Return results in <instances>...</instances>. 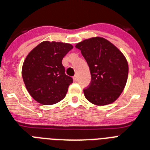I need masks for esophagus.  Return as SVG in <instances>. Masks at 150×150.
I'll return each mask as SVG.
<instances>
[{
	"mask_svg": "<svg viewBox=\"0 0 150 150\" xmlns=\"http://www.w3.org/2000/svg\"><path fill=\"white\" fill-rule=\"evenodd\" d=\"M74 80L75 81V82L78 81V76H77V75H75V76H74Z\"/></svg>",
	"mask_w": 150,
	"mask_h": 150,
	"instance_id": "34e87169",
	"label": "esophagus"
}]
</instances>
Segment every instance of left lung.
Returning <instances> with one entry per match:
<instances>
[{
	"label": "left lung",
	"instance_id": "8db88e82",
	"mask_svg": "<svg viewBox=\"0 0 150 150\" xmlns=\"http://www.w3.org/2000/svg\"><path fill=\"white\" fill-rule=\"evenodd\" d=\"M90 67L91 82L83 90L86 99L96 106L110 104L123 91L128 78V62L115 45L103 38L83 40L75 46Z\"/></svg>",
	"mask_w": 150,
	"mask_h": 150
}]
</instances>
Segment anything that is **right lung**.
I'll return each mask as SVG.
<instances>
[{
  "label": "right lung",
  "instance_id": "right-lung-1",
  "mask_svg": "<svg viewBox=\"0 0 150 150\" xmlns=\"http://www.w3.org/2000/svg\"><path fill=\"white\" fill-rule=\"evenodd\" d=\"M73 47L70 44L47 40L27 56L22 77L27 90L37 102L53 105L66 96L73 79L65 74L62 60Z\"/></svg>",
  "mask_w": 150,
  "mask_h": 150
}]
</instances>
